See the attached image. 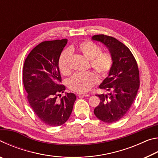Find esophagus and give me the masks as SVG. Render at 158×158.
<instances>
[{
  "label": "esophagus",
  "instance_id": "esophagus-1",
  "mask_svg": "<svg viewBox=\"0 0 158 158\" xmlns=\"http://www.w3.org/2000/svg\"><path fill=\"white\" fill-rule=\"evenodd\" d=\"M77 96H78V97H80V96H82V97H89V95L84 94V93H77Z\"/></svg>",
  "mask_w": 158,
  "mask_h": 158
}]
</instances>
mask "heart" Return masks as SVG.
I'll return each instance as SVG.
<instances>
[{
  "instance_id": "obj_1",
  "label": "heart",
  "mask_w": 158,
  "mask_h": 158,
  "mask_svg": "<svg viewBox=\"0 0 158 158\" xmlns=\"http://www.w3.org/2000/svg\"><path fill=\"white\" fill-rule=\"evenodd\" d=\"M78 51L87 59L90 60L91 68L101 77H106L113 67V59L110 55L102 52L101 47L91 41H85L80 43ZM73 49L65 50L61 53L58 60V68L62 74L68 76L71 74L69 59ZM99 82L98 76L89 72L85 73H77L68 81V87L72 91L84 93L89 92Z\"/></svg>"
}]
</instances>
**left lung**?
<instances>
[{
  "mask_svg": "<svg viewBox=\"0 0 158 158\" xmlns=\"http://www.w3.org/2000/svg\"><path fill=\"white\" fill-rule=\"evenodd\" d=\"M92 40L105 44L113 59L109 76L100 85V89L108 93L97 95L100 102L94 109L98 118L112 123L121 119L135 101L139 87V71L132 52L122 42L103 34L95 35Z\"/></svg>",
  "mask_w": 158,
  "mask_h": 158,
  "instance_id": "left-lung-1",
  "label": "left lung"
}]
</instances>
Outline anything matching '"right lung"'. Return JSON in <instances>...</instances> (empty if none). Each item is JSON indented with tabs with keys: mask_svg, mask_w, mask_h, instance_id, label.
Listing matches in <instances>:
<instances>
[{
	"mask_svg": "<svg viewBox=\"0 0 158 158\" xmlns=\"http://www.w3.org/2000/svg\"><path fill=\"white\" fill-rule=\"evenodd\" d=\"M67 42V39L42 42L32 49L23 64V83L29 105L49 126L65 123L77 99L72 93L61 97L65 87L61 84L58 60Z\"/></svg>",
	"mask_w": 158,
	"mask_h": 158,
	"instance_id": "add662e5",
	"label": "right lung"
}]
</instances>
